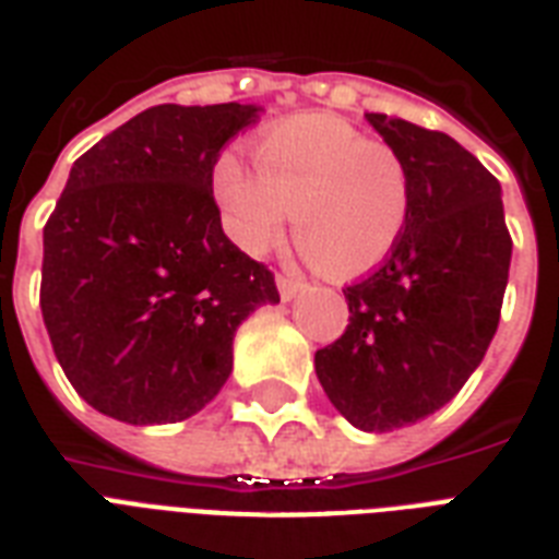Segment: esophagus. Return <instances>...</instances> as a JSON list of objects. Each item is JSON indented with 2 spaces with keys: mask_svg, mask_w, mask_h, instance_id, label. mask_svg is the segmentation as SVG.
Returning a JSON list of instances; mask_svg holds the SVG:
<instances>
[{
  "mask_svg": "<svg viewBox=\"0 0 559 559\" xmlns=\"http://www.w3.org/2000/svg\"><path fill=\"white\" fill-rule=\"evenodd\" d=\"M275 284H278V293L284 301H289V298H296L301 289L307 287L305 281L293 278V275H287V272H278V278H275Z\"/></svg>",
  "mask_w": 559,
  "mask_h": 559,
  "instance_id": "34e87169",
  "label": "esophagus"
}]
</instances>
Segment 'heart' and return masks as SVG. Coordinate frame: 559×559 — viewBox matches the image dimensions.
Wrapping results in <instances>:
<instances>
[{"mask_svg": "<svg viewBox=\"0 0 559 559\" xmlns=\"http://www.w3.org/2000/svg\"><path fill=\"white\" fill-rule=\"evenodd\" d=\"M258 174L235 156L214 168L228 235L246 252L270 249L287 226L310 261L333 278L373 270L408 219V170L394 147L333 116L272 127L254 151Z\"/></svg>", "mask_w": 559, "mask_h": 559, "instance_id": "heart-1", "label": "heart"}]
</instances>
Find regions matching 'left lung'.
<instances>
[{
  "label": "left lung",
  "instance_id": "1",
  "mask_svg": "<svg viewBox=\"0 0 559 559\" xmlns=\"http://www.w3.org/2000/svg\"><path fill=\"white\" fill-rule=\"evenodd\" d=\"M408 170V219L385 261L345 287L348 328L316 350V377L362 432L450 403L499 328L511 235L499 179L455 139L366 112Z\"/></svg>",
  "mask_w": 559,
  "mask_h": 559
}]
</instances>
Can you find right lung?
Wrapping results in <instances>:
<instances>
[{"label":"right lung","instance_id":"add662e5","mask_svg":"<svg viewBox=\"0 0 559 559\" xmlns=\"http://www.w3.org/2000/svg\"><path fill=\"white\" fill-rule=\"evenodd\" d=\"M261 107L162 104L72 165L43 228L39 310L55 357L92 408L177 424L217 397L246 316L278 305L211 191L219 151Z\"/></svg>","mask_w":559,"mask_h":559}]
</instances>
